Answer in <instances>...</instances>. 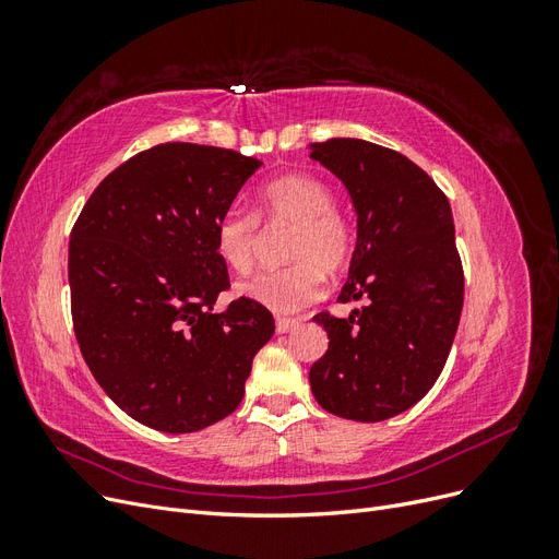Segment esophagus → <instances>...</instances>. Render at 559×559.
<instances>
[{"instance_id":"esophagus-1","label":"esophagus","mask_w":559,"mask_h":559,"mask_svg":"<svg viewBox=\"0 0 559 559\" xmlns=\"http://www.w3.org/2000/svg\"><path fill=\"white\" fill-rule=\"evenodd\" d=\"M298 324H300L298 319H289V317H277V321H275V329H277V333H289V331L298 329Z\"/></svg>"}]
</instances>
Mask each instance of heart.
Wrapping results in <instances>:
<instances>
[{
  "label": "heart",
  "instance_id": "1",
  "mask_svg": "<svg viewBox=\"0 0 559 559\" xmlns=\"http://www.w3.org/2000/svg\"><path fill=\"white\" fill-rule=\"evenodd\" d=\"M257 216L265 226H289L284 257L292 263L263 270L238 284V294L277 314L308 308L326 292V273H341L354 251L352 222L333 207V193L310 175H289L259 191ZM257 216L230 207L214 224V251L235 273L257 261L261 230Z\"/></svg>",
  "mask_w": 559,
  "mask_h": 559
}]
</instances>
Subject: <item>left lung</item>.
Masks as SVG:
<instances>
[{
	"label": "left lung",
	"instance_id": "left-lung-1",
	"mask_svg": "<svg viewBox=\"0 0 559 559\" xmlns=\"http://www.w3.org/2000/svg\"><path fill=\"white\" fill-rule=\"evenodd\" d=\"M345 183L357 212V247L337 319L314 317L329 349L310 368L321 408L354 421H382L425 396L441 376L460 326L464 273L452 210L433 179L399 151L352 138L310 144Z\"/></svg>",
	"mask_w": 559,
	"mask_h": 559
}]
</instances>
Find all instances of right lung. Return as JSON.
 <instances>
[{
  "mask_svg": "<svg viewBox=\"0 0 559 559\" xmlns=\"http://www.w3.org/2000/svg\"><path fill=\"white\" fill-rule=\"evenodd\" d=\"M261 165L230 148L158 144L107 175L72 228L81 354L118 408L151 429L191 433L228 417L275 333L249 298L212 310L230 284L214 224Z\"/></svg>",
  "mask_w": 559,
  "mask_h": 559,
  "instance_id": "right-lung-1",
  "label": "right lung"
}]
</instances>
